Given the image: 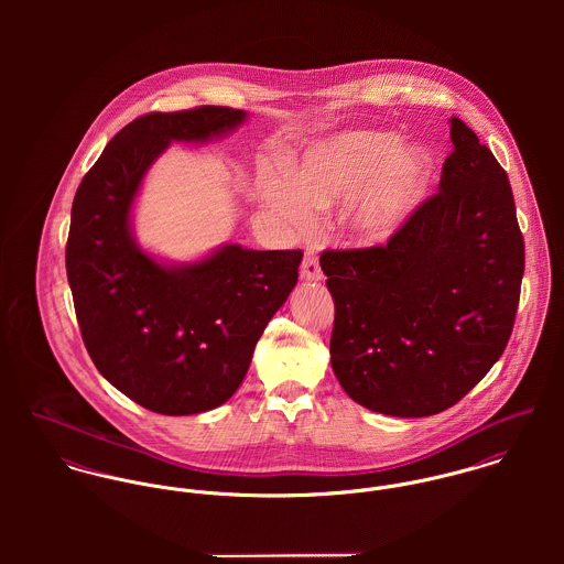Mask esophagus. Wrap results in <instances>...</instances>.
<instances>
[{"mask_svg":"<svg viewBox=\"0 0 564 564\" xmlns=\"http://www.w3.org/2000/svg\"><path fill=\"white\" fill-rule=\"evenodd\" d=\"M300 275H302V280H308V282L311 280H322V267H319V258H317L315 249L306 251L302 269H300Z\"/></svg>","mask_w":564,"mask_h":564,"instance_id":"1","label":"esophagus"}]
</instances>
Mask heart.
<instances>
[{
    "label": "heart",
    "instance_id": "b5f03b06",
    "mask_svg": "<svg viewBox=\"0 0 564 564\" xmlns=\"http://www.w3.org/2000/svg\"><path fill=\"white\" fill-rule=\"evenodd\" d=\"M434 161L421 145H402L387 130H347L311 148L293 169L289 186H264L269 204L293 226L358 197L354 228L365 241L389 239L421 204Z\"/></svg>",
    "mask_w": 564,
    "mask_h": 564
}]
</instances>
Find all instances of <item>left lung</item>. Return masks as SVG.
I'll list each match as a JSON object with an SVG mask.
<instances>
[{
	"label": "left lung",
	"instance_id": "left-lung-1",
	"mask_svg": "<svg viewBox=\"0 0 564 564\" xmlns=\"http://www.w3.org/2000/svg\"><path fill=\"white\" fill-rule=\"evenodd\" d=\"M438 193L389 239L322 253L334 300L332 369L354 402L430 416L460 402L503 354L525 247L506 171L458 117Z\"/></svg>",
	"mask_w": 564,
	"mask_h": 564
}]
</instances>
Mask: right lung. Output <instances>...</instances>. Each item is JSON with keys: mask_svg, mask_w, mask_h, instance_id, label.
Masks as SVG:
<instances>
[{"mask_svg": "<svg viewBox=\"0 0 564 564\" xmlns=\"http://www.w3.org/2000/svg\"><path fill=\"white\" fill-rule=\"evenodd\" d=\"M245 119V110L226 106L134 119L84 175L72 206L65 258L86 351L115 389L159 414L228 402L297 284L300 249L230 242L204 260L164 264L132 235L137 193L169 143H206Z\"/></svg>", "mask_w": 564, "mask_h": 564, "instance_id": "1", "label": "right lung"}]
</instances>
